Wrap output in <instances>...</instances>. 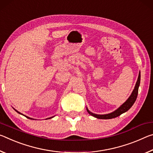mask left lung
Masks as SVG:
<instances>
[{
    "label": "left lung",
    "instance_id": "left-lung-1",
    "mask_svg": "<svg viewBox=\"0 0 153 153\" xmlns=\"http://www.w3.org/2000/svg\"><path fill=\"white\" fill-rule=\"evenodd\" d=\"M140 72H139L138 78H137L136 85H135L134 89V91H132L131 96L129 97V98L126 100V102H124V103L118 109H117L116 111L111 112V113L106 114H96L92 113L91 112H90L87 108V112H88V113L89 114H91V116L96 117L97 119H113V118H115V117L120 116L121 114L124 113V112H126L128 111L130 108L133 106L134 102H136L137 96V94H138V88L140 86Z\"/></svg>",
    "mask_w": 153,
    "mask_h": 153
}]
</instances>
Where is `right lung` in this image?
I'll use <instances>...</instances> for the list:
<instances>
[{
	"label": "right lung",
	"instance_id": "1",
	"mask_svg": "<svg viewBox=\"0 0 153 153\" xmlns=\"http://www.w3.org/2000/svg\"><path fill=\"white\" fill-rule=\"evenodd\" d=\"M14 110H15V111H16L17 112H18V113H19V114H22V113H20V112H18V111H16V109H14ZM23 115H24V114H23ZM24 116H25V115H24ZM25 117H27V119H33V120H34V119L30 118V117H26V116H25ZM53 117H50V118H48V119H51V118H53Z\"/></svg>",
	"mask_w": 153,
	"mask_h": 153
}]
</instances>
